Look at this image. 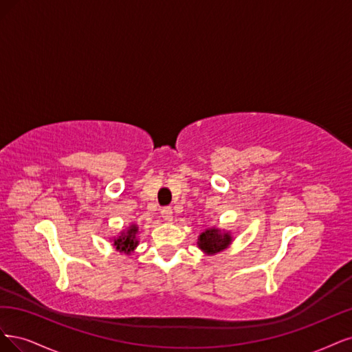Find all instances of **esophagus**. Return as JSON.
Listing matches in <instances>:
<instances>
[{"mask_svg": "<svg viewBox=\"0 0 352 352\" xmlns=\"http://www.w3.org/2000/svg\"><path fill=\"white\" fill-rule=\"evenodd\" d=\"M161 214H162V218H164V221H173V208L171 206H166V208H164L162 210H161Z\"/></svg>", "mask_w": 352, "mask_h": 352, "instance_id": "obj_1", "label": "esophagus"}]
</instances>
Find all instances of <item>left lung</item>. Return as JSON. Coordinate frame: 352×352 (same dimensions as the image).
I'll use <instances>...</instances> for the list:
<instances>
[{
  "label": "left lung",
  "mask_w": 352,
  "mask_h": 352,
  "mask_svg": "<svg viewBox=\"0 0 352 352\" xmlns=\"http://www.w3.org/2000/svg\"><path fill=\"white\" fill-rule=\"evenodd\" d=\"M231 236L230 234H221L219 230H206L205 232H201V235L199 236V247L201 248L203 252L206 253H218L221 250L230 244Z\"/></svg>",
  "instance_id": "left-lung-1"
}]
</instances>
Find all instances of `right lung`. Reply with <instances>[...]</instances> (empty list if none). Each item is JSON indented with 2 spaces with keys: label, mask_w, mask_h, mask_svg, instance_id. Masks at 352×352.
Instances as JSON below:
<instances>
[{
  "label": "right lung",
  "mask_w": 352,
  "mask_h": 352,
  "mask_svg": "<svg viewBox=\"0 0 352 352\" xmlns=\"http://www.w3.org/2000/svg\"><path fill=\"white\" fill-rule=\"evenodd\" d=\"M135 234H138V226H130V230L127 232H122L117 240L114 241V245L117 247V250L124 252V253H130L134 250V247L138 245V238H135Z\"/></svg>",
  "instance_id": "add662e5"
}]
</instances>
